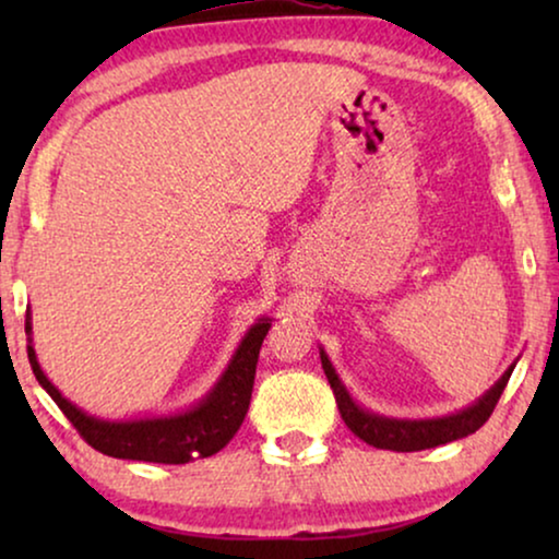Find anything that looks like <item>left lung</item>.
<instances>
[{
  "label": "left lung",
  "mask_w": 559,
  "mask_h": 559,
  "mask_svg": "<svg viewBox=\"0 0 559 559\" xmlns=\"http://www.w3.org/2000/svg\"><path fill=\"white\" fill-rule=\"evenodd\" d=\"M320 361H323V371L328 381H331L335 404H338V412L343 423L348 425V430L373 448L396 450V453H415V450L438 448L445 445V442L468 438L471 432H476L478 427L491 417L496 402H499V396L509 384L511 371H514V366H509V369L503 371V377L496 381L476 404L455 412V415L435 419H394L373 415V412L358 407V404L350 400L346 386L341 384L338 373H335L333 364L328 361L323 348H320Z\"/></svg>",
  "instance_id": "8db88e82"
}]
</instances>
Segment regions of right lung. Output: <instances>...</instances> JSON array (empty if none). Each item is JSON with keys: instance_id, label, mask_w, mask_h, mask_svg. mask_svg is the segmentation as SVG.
<instances>
[{"instance_id": "right-lung-1", "label": "right lung", "mask_w": 559, "mask_h": 559, "mask_svg": "<svg viewBox=\"0 0 559 559\" xmlns=\"http://www.w3.org/2000/svg\"><path fill=\"white\" fill-rule=\"evenodd\" d=\"M272 320L259 318L243 341L236 348L231 364L221 373L216 386L205 394L195 407L170 417H147L129 419V423H109V419H96L75 407L50 384L40 364H37L33 338L27 346V358L33 366L35 379L48 392L71 425L79 430L83 440L98 453L111 457H124V461H144V463H165L180 465L195 457H209L226 448V442L239 430L243 417L249 412L251 389H254V373L259 361V348ZM25 333H33V323H27Z\"/></svg>"}]
</instances>
